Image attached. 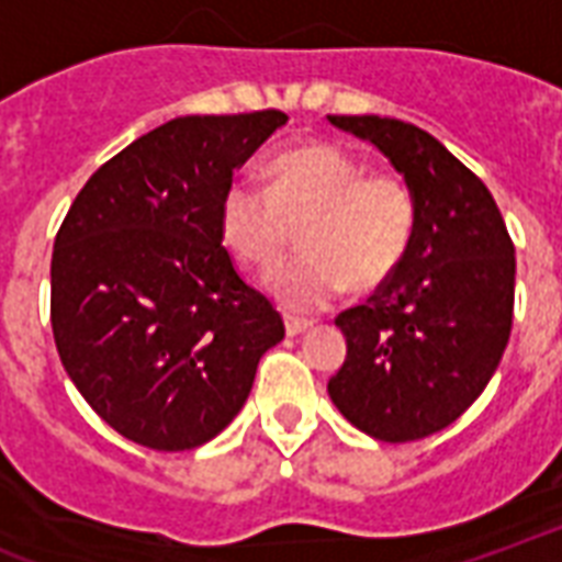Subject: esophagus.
<instances>
[{"instance_id": "1", "label": "esophagus", "mask_w": 562, "mask_h": 562, "mask_svg": "<svg viewBox=\"0 0 562 562\" xmlns=\"http://www.w3.org/2000/svg\"><path fill=\"white\" fill-rule=\"evenodd\" d=\"M306 329H312V321L285 315V333H289V336H300V333H306Z\"/></svg>"}]
</instances>
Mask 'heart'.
<instances>
[{
    "mask_svg": "<svg viewBox=\"0 0 562 562\" xmlns=\"http://www.w3.org/2000/svg\"><path fill=\"white\" fill-rule=\"evenodd\" d=\"M271 188L233 179L221 194L217 229L238 262L273 271L294 244L306 252L271 277V291L289 310H321L353 291H374L409 252L415 196L392 170H368L338 144L312 140L268 165Z\"/></svg>",
    "mask_w": 562,
    "mask_h": 562,
    "instance_id": "obj_1",
    "label": "heart"
}]
</instances>
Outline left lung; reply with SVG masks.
<instances>
[{"label": "left lung", "mask_w": 562, "mask_h": 562, "mask_svg": "<svg viewBox=\"0 0 562 562\" xmlns=\"http://www.w3.org/2000/svg\"><path fill=\"white\" fill-rule=\"evenodd\" d=\"M371 140L415 196V233L392 280L336 318L348 357L327 392L380 442L453 424L495 374L513 327L516 247L490 188L424 128L376 114H329Z\"/></svg>", "instance_id": "1"}]
</instances>
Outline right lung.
<instances>
[{
  "label": "right lung",
  "instance_id": "right-lung-1",
  "mask_svg": "<svg viewBox=\"0 0 562 562\" xmlns=\"http://www.w3.org/2000/svg\"><path fill=\"white\" fill-rule=\"evenodd\" d=\"M285 120L277 109L170 120L109 158L55 235V348L128 442L191 451L214 439L285 336L217 229L233 173Z\"/></svg>",
  "mask_w": 562,
  "mask_h": 562
}]
</instances>
